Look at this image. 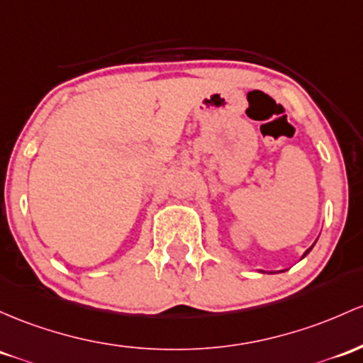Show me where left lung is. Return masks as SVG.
Masks as SVG:
<instances>
[{"label": "left lung", "instance_id": "8db88e82", "mask_svg": "<svg viewBox=\"0 0 363 363\" xmlns=\"http://www.w3.org/2000/svg\"><path fill=\"white\" fill-rule=\"evenodd\" d=\"M317 242V241H315ZM315 242H313V245H315ZM313 245L312 246H310V248L308 250H306V252L303 253V257H301V258H305L306 257V255H308L310 252H312V248H313ZM258 272H264V270H258ZM281 272H282V270H281ZM269 274H274V272H269Z\"/></svg>", "mask_w": 363, "mask_h": 363}]
</instances>
